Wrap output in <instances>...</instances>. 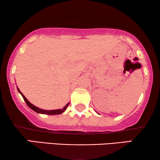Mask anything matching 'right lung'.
Here are the masks:
<instances>
[{
	"instance_id": "1",
	"label": "right lung",
	"mask_w": 160,
	"mask_h": 160,
	"mask_svg": "<svg viewBox=\"0 0 160 160\" xmlns=\"http://www.w3.org/2000/svg\"><path fill=\"white\" fill-rule=\"evenodd\" d=\"M17 89H18L19 92L21 94L24 100H25V102H26V104L28 105V107H30V108H31L32 110H33L34 111H36V112L38 113H43V114H47V115H58V114H61V113H63L65 110H66L67 107L68 106V105H69V103H70V102H68V103H67L66 106H65L64 108H62V109H57V110H50V111H49V110H43V109L39 108H38V107L35 106L34 105H32V103H30V102L28 100L27 98H26L25 97V96H24L23 94L21 92L20 90H19L18 87H17Z\"/></svg>"
}]
</instances>
